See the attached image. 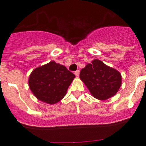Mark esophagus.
<instances>
[{
  "label": "esophagus",
  "instance_id": "esophagus-1",
  "mask_svg": "<svg viewBox=\"0 0 146 146\" xmlns=\"http://www.w3.org/2000/svg\"><path fill=\"white\" fill-rule=\"evenodd\" d=\"M74 73H75V75H76V76H77V77H78L79 75H80V70H76V71H75Z\"/></svg>",
  "mask_w": 146,
  "mask_h": 146
}]
</instances>
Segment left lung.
Listing matches in <instances>:
<instances>
[{
	"instance_id": "obj_1",
	"label": "left lung",
	"mask_w": 146,
	"mask_h": 146,
	"mask_svg": "<svg viewBox=\"0 0 146 146\" xmlns=\"http://www.w3.org/2000/svg\"><path fill=\"white\" fill-rule=\"evenodd\" d=\"M80 78L91 95L100 100L114 96L121 85V75L118 70L95 59L80 70Z\"/></svg>"
}]
</instances>
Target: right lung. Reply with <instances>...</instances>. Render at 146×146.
Segmentation results:
<instances>
[{
    "instance_id": "obj_1",
    "label": "right lung",
    "mask_w": 146,
    "mask_h": 146,
    "mask_svg": "<svg viewBox=\"0 0 146 146\" xmlns=\"http://www.w3.org/2000/svg\"><path fill=\"white\" fill-rule=\"evenodd\" d=\"M75 78L64 66L52 61L32 70L28 85L37 100L54 104L64 98Z\"/></svg>"
}]
</instances>
